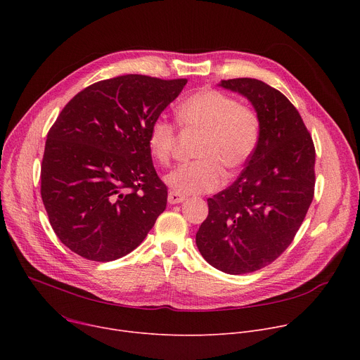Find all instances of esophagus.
Listing matches in <instances>:
<instances>
[{"instance_id": "34e87169", "label": "esophagus", "mask_w": 360, "mask_h": 360, "mask_svg": "<svg viewBox=\"0 0 360 360\" xmlns=\"http://www.w3.org/2000/svg\"><path fill=\"white\" fill-rule=\"evenodd\" d=\"M185 199H186V196H185V195H181V193H178V192L171 191V192L168 193V202H169L171 205L181 203V202H184Z\"/></svg>"}]
</instances>
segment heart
<instances>
[{"label": "heart", "instance_id": "1", "mask_svg": "<svg viewBox=\"0 0 360 360\" xmlns=\"http://www.w3.org/2000/svg\"><path fill=\"white\" fill-rule=\"evenodd\" d=\"M176 122L186 132L200 134L195 148L198 161L179 165L165 176L167 185L181 195L219 188L224 171L232 176L249 162L262 134L258 111L214 88L188 95L176 108ZM176 141L175 125L165 117L150 122L146 142L153 161L168 165Z\"/></svg>", "mask_w": 360, "mask_h": 360}]
</instances>
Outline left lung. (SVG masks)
Listing matches in <instances>:
<instances>
[{"instance_id": "8db88e82", "label": "left lung", "mask_w": 360, "mask_h": 360, "mask_svg": "<svg viewBox=\"0 0 360 360\" xmlns=\"http://www.w3.org/2000/svg\"><path fill=\"white\" fill-rule=\"evenodd\" d=\"M262 120L258 148L238 179L208 199L196 246L214 268L240 275L272 264L292 243L315 193V145L292 102L255 78L224 79Z\"/></svg>"}]
</instances>
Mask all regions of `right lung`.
I'll list each match as a JSON object with an SVG mask.
<instances>
[{"instance_id": "obj_1", "label": "right lung", "mask_w": 360, "mask_h": 360, "mask_svg": "<svg viewBox=\"0 0 360 360\" xmlns=\"http://www.w3.org/2000/svg\"><path fill=\"white\" fill-rule=\"evenodd\" d=\"M188 79L128 74L78 92L46 135L41 198L60 240L88 261L132 252L165 211L148 149L150 122Z\"/></svg>"}]
</instances>
